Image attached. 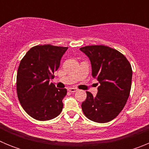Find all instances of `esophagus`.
I'll list each match as a JSON object with an SVG mask.
<instances>
[{
	"mask_svg": "<svg viewBox=\"0 0 149 149\" xmlns=\"http://www.w3.org/2000/svg\"><path fill=\"white\" fill-rule=\"evenodd\" d=\"M68 91L71 92V93H75V92L77 91V89H76V88H69V89H68Z\"/></svg>",
	"mask_w": 149,
	"mask_h": 149,
	"instance_id": "34e87169",
	"label": "esophagus"
}]
</instances>
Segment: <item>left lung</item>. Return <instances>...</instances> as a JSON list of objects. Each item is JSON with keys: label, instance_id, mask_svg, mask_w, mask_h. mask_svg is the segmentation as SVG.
<instances>
[{"label": "left lung", "instance_id": "8db88e82", "mask_svg": "<svg viewBox=\"0 0 149 149\" xmlns=\"http://www.w3.org/2000/svg\"><path fill=\"white\" fill-rule=\"evenodd\" d=\"M80 50L90 60L92 74L100 84L96 96L86 92L83 112L93 122H110L123 110L130 95L131 64L122 53L108 46L89 45Z\"/></svg>", "mask_w": 149, "mask_h": 149}]
</instances>
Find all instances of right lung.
<instances>
[{
    "instance_id": "obj_1",
    "label": "right lung",
    "mask_w": 149,
    "mask_h": 149,
    "mask_svg": "<svg viewBox=\"0 0 149 149\" xmlns=\"http://www.w3.org/2000/svg\"><path fill=\"white\" fill-rule=\"evenodd\" d=\"M68 47L52 45H36L22 59L17 72L16 90L23 109L39 121L54 119L63 110L62 100L66 89H57L53 83L54 73L58 69Z\"/></svg>"
}]
</instances>
